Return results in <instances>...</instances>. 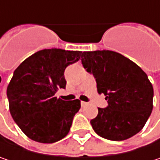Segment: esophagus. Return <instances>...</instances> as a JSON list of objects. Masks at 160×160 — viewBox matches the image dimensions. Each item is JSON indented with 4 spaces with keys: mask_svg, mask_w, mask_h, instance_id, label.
I'll return each instance as SVG.
<instances>
[{
    "mask_svg": "<svg viewBox=\"0 0 160 160\" xmlns=\"http://www.w3.org/2000/svg\"><path fill=\"white\" fill-rule=\"evenodd\" d=\"M81 106H82V107H86V106H87V103H86V102H84V101H82V102H81Z\"/></svg>",
    "mask_w": 160,
    "mask_h": 160,
    "instance_id": "esophagus-1",
    "label": "esophagus"
}]
</instances>
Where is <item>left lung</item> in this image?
Instances as JSON below:
<instances>
[{
    "instance_id": "left-lung-1",
    "label": "left lung",
    "mask_w": 160,
    "mask_h": 160,
    "mask_svg": "<svg viewBox=\"0 0 160 160\" xmlns=\"http://www.w3.org/2000/svg\"><path fill=\"white\" fill-rule=\"evenodd\" d=\"M84 68L97 81L98 94H104L108 106L98 108L90 121L100 137L121 141L140 131L153 109V86L147 74L131 60L117 52H84Z\"/></svg>"
}]
</instances>
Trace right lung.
<instances>
[{
  "instance_id": "add662e5",
  "label": "right lung",
  "mask_w": 160,
  "mask_h": 160,
  "mask_svg": "<svg viewBox=\"0 0 160 160\" xmlns=\"http://www.w3.org/2000/svg\"><path fill=\"white\" fill-rule=\"evenodd\" d=\"M82 52L44 49L29 56L15 69L7 87L10 113L29 138L54 143L70 130L79 99L64 101L54 97L65 88L64 70L80 59Z\"/></svg>"
}]
</instances>
